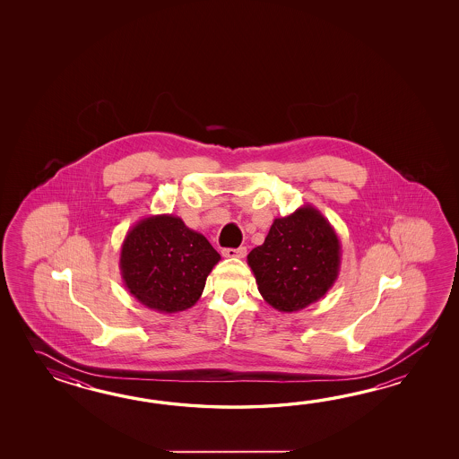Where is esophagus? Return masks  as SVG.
<instances>
[{"label":"esophagus","instance_id":"obj_1","mask_svg":"<svg viewBox=\"0 0 459 459\" xmlns=\"http://www.w3.org/2000/svg\"><path fill=\"white\" fill-rule=\"evenodd\" d=\"M246 253H247V251H246V247H243V246H241V247H238V249H231V247H228V249H223V251H221V254H223L225 257H239V259L244 257Z\"/></svg>","mask_w":459,"mask_h":459}]
</instances>
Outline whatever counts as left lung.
Wrapping results in <instances>:
<instances>
[{"label":"left lung","mask_w":459,"mask_h":459,"mask_svg":"<svg viewBox=\"0 0 459 459\" xmlns=\"http://www.w3.org/2000/svg\"><path fill=\"white\" fill-rule=\"evenodd\" d=\"M264 300L283 313L318 302L336 282L342 243L330 221L312 205L275 218L264 243L247 254Z\"/></svg>","instance_id":"left-lung-1"}]
</instances>
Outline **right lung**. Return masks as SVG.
Here are the masks:
<instances>
[{"label": "right lung", "mask_w": 459, "mask_h": 459, "mask_svg": "<svg viewBox=\"0 0 459 459\" xmlns=\"http://www.w3.org/2000/svg\"><path fill=\"white\" fill-rule=\"evenodd\" d=\"M221 255L182 218L151 215L127 231L119 271L129 293L159 313L192 308Z\"/></svg>", "instance_id": "obj_1"}]
</instances>
